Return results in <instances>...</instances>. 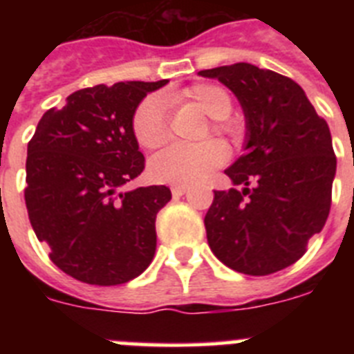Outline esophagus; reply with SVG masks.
<instances>
[{"mask_svg":"<svg viewBox=\"0 0 354 354\" xmlns=\"http://www.w3.org/2000/svg\"><path fill=\"white\" fill-rule=\"evenodd\" d=\"M187 189H189V186H187V184H174V186H171V195L183 196Z\"/></svg>","mask_w":354,"mask_h":354,"instance_id":"34e87169","label":"esophagus"}]
</instances>
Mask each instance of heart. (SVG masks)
<instances>
[{
    "mask_svg": "<svg viewBox=\"0 0 354 354\" xmlns=\"http://www.w3.org/2000/svg\"><path fill=\"white\" fill-rule=\"evenodd\" d=\"M171 101L193 104L204 115L212 118L211 131L214 134H237V126L228 122L232 111V97L223 86L214 83H195L171 95ZM133 136L142 149L154 150L168 142L167 109L159 97H147L136 106L131 118ZM228 152L223 143L211 140L196 147L175 145L162 150L150 159L149 174L158 183L193 184L205 179L212 170L223 165Z\"/></svg>",
    "mask_w": 354,
    "mask_h": 354,
    "instance_id": "heart-1",
    "label": "heart"
}]
</instances>
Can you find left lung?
Listing matches in <instances>:
<instances>
[{
    "mask_svg": "<svg viewBox=\"0 0 354 354\" xmlns=\"http://www.w3.org/2000/svg\"><path fill=\"white\" fill-rule=\"evenodd\" d=\"M245 109L246 152L225 174L204 218L212 253L252 277L282 271L305 255L331 205L337 158L326 120L296 81L252 64L205 68Z\"/></svg>",
    "mask_w": 354,
    "mask_h": 354,
    "instance_id": "1",
    "label": "left lung"
}]
</instances>
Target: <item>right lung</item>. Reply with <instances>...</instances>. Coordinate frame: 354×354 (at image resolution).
Returning <instances> with one entry per match:
<instances>
[{
    "mask_svg": "<svg viewBox=\"0 0 354 354\" xmlns=\"http://www.w3.org/2000/svg\"><path fill=\"white\" fill-rule=\"evenodd\" d=\"M167 80L95 84L77 90L40 118L28 142L26 200L37 239L68 277L90 286L126 283L156 252V214L167 186L120 187L145 170L131 118Z\"/></svg>",
    "mask_w": 354,
    "mask_h": 354,
    "instance_id": "add662e5",
    "label": "right lung"
}]
</instances>
